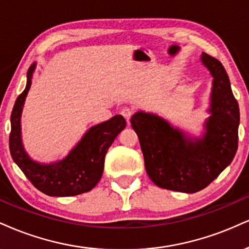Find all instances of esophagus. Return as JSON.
<instances>
[{
  "label": "esophagus",
  "instance_id": "obj_1",
  "mask_svg": "<svg viewBox=\"0 0 249 249\" xmlns=\"http://www.w3.org/2000/svg\"><path fill=\"white\" fill-rule=\"evenodd\" d=\"M121 113H122V115H123V117H124V118L126 119L127 122H130V118H131V117H132L133 110L131 109V107H123V109H122Z\"/></svg>",
  "mask_w": 249,
  "mask_h": 249
}]
</instances>
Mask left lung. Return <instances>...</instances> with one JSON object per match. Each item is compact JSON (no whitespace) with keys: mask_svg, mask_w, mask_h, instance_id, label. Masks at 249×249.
<instances>
[{"mask_svg":"<svg viewBox=\"0 0 249 249\" xmlns=\"http://www.w3.org/2000/svg\"><path fill=\"white\" fill-rule=\"evenodd\" d=\"M212 81L210 117L202 138L188 137L163 118L139 111L131 125L139 138L145 168L158 187L194 194L204 189L232 162L238 149V102L220 61L203 53Z\"/></svg>","mask_w":249,"mask_h":249,"instance_id":"8db88e82","label":"left lung"}]
</instances>
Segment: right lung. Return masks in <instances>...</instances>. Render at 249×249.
I'll return each instance as SVG.
<instances>
[{
	"label": "right lung",
	"instance_id": "obj_1",
	"mask_svg": "<svg viewBox=\"0 0 249 249\" xmlns=\"http://www.w3.org/2000/svg\"><path fill=\"white\" fill-rule=\"evenodd\" d=\"M35 70L36 62L30 66L26 87L17 97L11 112L9 148L13 160L29 181L49 196H75L90 191L102 178L107 149L126 126V121L123 116L117 115L90 127L62 160L52 163H40L32 160L23 147L20 116Z\"/></svg>",
	"mask_w": 249,
	"mask_h": 249
}]
</instances>
